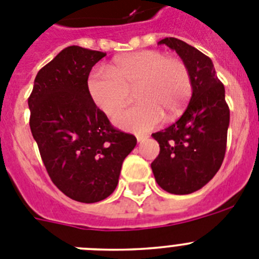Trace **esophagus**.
<instances>
[{
	"label": "esophagus",
	"instance_id": "obj_1",
	"mask_svg": "<svg viewBox=\"0 0 259 259\" xmlns=\"http://www.w3.org/2000/svg\"><path fill=\"white\" fill-rule=\"evenodd\" d=\"M149 137V135H146V134H136V139L139 143H143V141H145L146 139Z\"/></svg>",
	"mask_w": 259,
	"mask_h": 259
}]
</instances>
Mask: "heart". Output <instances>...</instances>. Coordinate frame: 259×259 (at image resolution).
<instances>
[{
    "label": "heart",
    "mask_w": 259,
    "mask_h": 259,
    "mask_svg": "<svg viewBox=\"0 0 259 259\" xmlns=\"http://www.w3.org/2000/svg\"><path fill=\"white\" fill-rule=\"evenodd\" d=\"M140 101L114 118L116 125L148 131L161 122L176 118L192 95V77L184 62L158 50H140L118 57L111 70L96 67L88 77V92L97 107L111 116L130 100Z\"/></svg>",
    "instance_id": "b5f03b06"
}]
</instances>
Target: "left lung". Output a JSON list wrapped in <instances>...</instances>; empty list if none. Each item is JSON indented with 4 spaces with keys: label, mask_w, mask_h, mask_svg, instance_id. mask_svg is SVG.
<instances>
[{
    "label": "left lung",
    "mask_w": 259,
    "mask_h": 259,
    "mask_svg": "<svg viewBox=\"0 0 259 259\" xmlns=\"http://www.w3.org/2000/svg\"><path fill=\"white\" fill-rule=\"evenodd\" d=\"M158 44L175 50L187 65L192 97L174 124L152 135L161 149L152 162V170L162 189L189 194L206 185L221 168L227 146L230 109L224 85L209 57L175 37H166Z\"/></svg>",
    "instance_id": "left-lung-1"
}]
</instances>
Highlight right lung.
<instances>
[{
    "label": "right lung",
    "mask_w": 259,
    "mask_h": 259,
    "mask_svg": "<svg viewBox=\"0 0 259 259\" xmlns=\"http://www.w3.org/2000/svg\"><path fill=\"white\" fill-rule=\"evenodd\" d=\"M106 53L68 47L36 75L29 127L57 188L75 201L105 200L116 188L136 137L111 125L88 92V76Z\"/></svg>",
    "instance_id": "right-lung-1"
}]
</instances>
